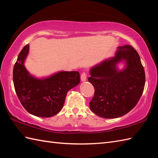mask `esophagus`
<instances>
[{
    "instance_id": "1",
    "label": "esophagus",
    "mask_w": 158,
    "mask_h": 158,
    "mask_svg": "<svg viewBox=\"0 0 158 158\" xmlns=\"http://www.w3.org/2000/svg\"><path fill=\"white\" fill-rule=\"evenodd\" d=\"M86 79H87V75H86V73H83L82 74H81V81H86Z\"/></svg>"
}]
</instances>
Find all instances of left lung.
Segmentation results:
<instances>
[{
  "label": "left lung",
  "mask_w": 158,
  "mask_h": 158,
  "mask_svg": "<svg viewBox=\"0 0 158 158\" xmlns=\"http://www.w3.org/2000/svg\"><path fill=\"white\" fill-rule=\"evenodd\" d=\"M124 61L126 67L117 69ZM88 81L94 88V96L89 108L103 118H117L130 111L141 97L145 74L136 50L131 45L117 48L115 56L104 60L90 69Z\"/></svg>",
  "instance_id": "left-lung-1"
}]
</instances>
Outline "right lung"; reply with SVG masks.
I'll use <instances>...</instances> for the list:
<instances>
[{"label": "right lung", "instance_id": "right-lung-1", "mask_svg": "<svg viewBox=\"0 0 158 158\" xmlns=\"http://www.w3.org/2000/svg\"><path fill=\"white\" fill-rule=\"evenodd\" d=\"M28 51L29 44L20 52L13 67L16 94L29 113L41 117L54 116L62 109L67 92L79 83V73L60 71L47 78H36L24 66Z\"/></svg>", "mask_w": 158, "mask_h": 158}]
</instances>
